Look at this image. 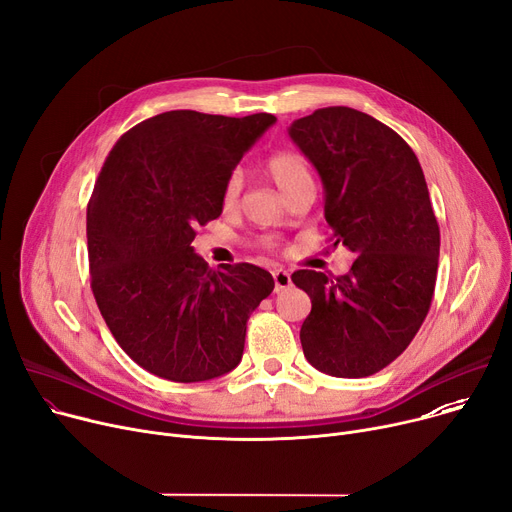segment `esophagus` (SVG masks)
Returning a JSON list of instances; mask_svg holds the SVG:
<instances>
[{
    "label": "esophagus",
    "mask_w": 512,
    "mask_h": 512,
    "mask_svg": "<svg viewBox=\"0 0 512 512\" xmlns=\"http://www.w3.org/2000/svg\"><path fill=\"white\" fill-rule=\"evenodd\" d=\"M271 276H274V284H276L274 292H282V290L292 286V278H290V274H288L286 269H276Z\"/></svg>",
    "instance_id": "34e87169"
}]
</instances>
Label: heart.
<instances>
[{
    "label": "heart",
    "mask_w": 512,
    "mask_h": 512,
    "mask_svg": "<svg viewBox=\"0 0 512 512\" xmlns=\"http://www.w3.org/2000/svg\"><path fill=\"white\" fill-rule=\"evenodd\" d=\"M265 170L269 179L276 183V187L288 195L292 189H296L298 185H304V183H311L313 181V175H311V166L309 162H306V158L298 152H276L271 154L267 160H265ZM241 191H243V177L241 173H234L226 179L224 183V189H222V206L226 210L234 208L238 203V197H241ZM257 245L261 249H274L276 243L274 238L269 236H263L257 241Z\"/></svg>",
    "instance_id": "heart-1"
}]
</instances>
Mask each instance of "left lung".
Here are the masks:
<instances>
[{
    "mask_svg": "<svg viewBox=\"0 0 512 512\" xmlns=\"http://www.w3.org/2000/svg\"><path fill=\"white\" fill-rule=\"evenodd\" d=\"M288 133L319 170L333 245L356 255L346 276L292 274L313 304L302 352L331 377H370L410 346L434 294L440 230L422 166L399 133L350 107L317 109Z\"/></svg>",
    "mask_w": 512,
    "mask_h": 512,
    "instance_id": "1",
    "label": "left lung"
}]
</instances>
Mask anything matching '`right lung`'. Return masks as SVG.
<instances>
[{
	"instance_id": "obj_1",
	"label": "right lung",
	"mask_w": 512,
	"mask_h": 512,
	"mask_svg": "<svg viewBox=\"0 0 512 512\" xmlns=\"http://www.w3.org/2000/svg\"><path fill=\"white\" fill-rule=\"evenodd\" d=\"M276 123L168 111L123 133L100 168L86 214L90 288L123 352L175 383L222 377L243 358L247 319L274 290L269 271H214L191 247L222 214V189Z\"/></svg>"
}]
</instances>
